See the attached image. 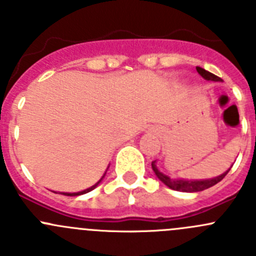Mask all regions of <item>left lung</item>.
<instances>
[{
    "label": "left lung",
    "mask_w": 256,
    "mask_h": 256,
    "mask_svg": "<svg viewBox=\"0 0 256 256\" xmlns=\"http://www.w3.org/2000/svg\"><path fill=\"white\" fill-rule=\"evenodd\" d=\"M196 70L197 72L204 78V79L211 80V82H221V78L216 76L215 74L202 69V68L197 66ZM152 168L153 171H154L156 176H157L163 184H166L167 187L174 190V191H181V192H198V191H204V190L206 188H210V187H212L214 184H218V182H220L221 180L228 174V172L230 171V170H228V171H226L225 174H222L221 176L215 177V178H211V180H202V181H184V180L170 178L168 176H166V174H163L162 172L158 171L157 167H156V160H153L152 162Z\"/></svg>",
    "instance_id": "left-lung-1"
}]
</instances>
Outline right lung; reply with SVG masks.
<instances>
[{
  "mask_svg": "<svg viewBox=\"0 0 256 256\" xmlns=\"http://www.w3.org/2000/svg\"><path fill=\"white\" fill-rule=\"evenodd\" d=\"M104 176H106V174H104ZM104 176H103V177H104ZM103 177H102V178H100V180H99V181H98V182H96V184H94V186L89 187V188L84 190V191H82V192H76V194H65V192H62V194H66V196H79V194H86V192H90V191H92V190H94V188H96V186H98V184H100V181H102V180H103Z\"/></svg>",
  "mask_w": 256,
  "mask_h": 256,
  "instance_id": "right-lung-1",
  "label": "right lung"
}]
</instances>
